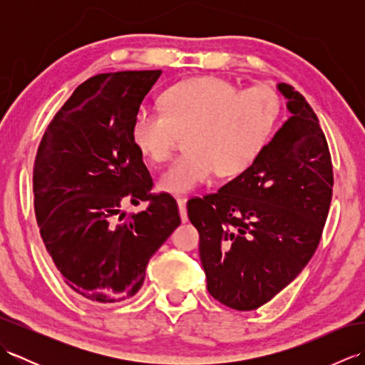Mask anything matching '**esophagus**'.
Masks as SVG:
<instances>
[{
  "instance_id": "esophagus-1",
  "label": "esophagus",
  "mask_w": 365,
  "mask_h": 365,
  "mask_svg": "<svg viewBox=\"0 0 365 365\" xmlns=\"http://www.w3.org/2000/svg\"><path fill=\"white\" fill-rule=\"evenodd\" d=\"M187 197H177V205H178V212H180V218L182 222L188 221V212H187Z\"/></svg>"
}]
</instances>
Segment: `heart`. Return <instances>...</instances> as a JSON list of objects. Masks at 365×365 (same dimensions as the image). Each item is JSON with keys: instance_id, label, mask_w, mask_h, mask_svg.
Returning a JSON list of instances; mask_svg holds the SVG:
<instances>
[{"instance_id": "b5f03b06", "label": "heart", "mask_w": 365, "mask_h": 365, "mask_svg": "<svg viewBox=\"0 0 365 365\" xmlns=\"http://www.w3.org/2000/svg\"><path fill=\"white\" fill-rule=\"evenodd\" d=\"M161 113L138 110L131 139L152 163L173 155L185 136L187 155L158 178L169 195H187L210 182L246 173L265 150L281 119V97L268 86L240 89L220 76H196L168 88L160 98Z\"/></svg>"}]
</instances>
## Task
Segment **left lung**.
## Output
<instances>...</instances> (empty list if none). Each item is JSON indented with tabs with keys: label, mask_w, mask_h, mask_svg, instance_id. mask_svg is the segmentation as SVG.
I'll use <instances>...</instances> for the list:
<instances>
[{
	"label": "left lung",
	"mask_w": 365,
	"mask_h": 365,
	"mask_svg": "<svg viewBox=\"0 0 365 365\" xmlns=\"http://www.w3.org/2000/svg\"><path fill=\"white\" fill-rule=\"evenodd\" d=\"M289 120L257 161L215 195L191 199L207 290L254 311L297 277L320 243L332 197V163L314 110L285 83Z\"/></svg>",
	"instance_id": "1"
}]
</instances>
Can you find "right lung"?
Segmentation results:
<instances>
[{
    "mask_svg": "<svg viewBox=\"0 0 365 365\" xmlns=\"http://www.w3.org/2000/svg\"><path fill=\"white\" fill-rule=\"evenodd\" d=\"M161 71L100 73L73 91L38 144L34 210L66 284L92 302L141 289L145 267L180 224L175 199L152 195V177L131 139V120ZM149 200L123 220L121 207Z\"/></svg>",
    "mask_w": 365,
    "mask_h": 365,
    "instance_id": "obj_1",
    "label": "right lung"
}]
</instances>
